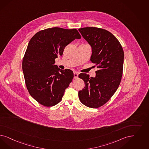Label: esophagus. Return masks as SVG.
<instances>
[{
    "mask_svg": "<svg viewBox=\"0 0 149 149\" xmlns=\"http://www.w3.org/2000/svg\"><path fill=\"white\" fill-rule=\"evenodd\" d=\"M78 75H79V74H78V72H74V77L75 79H77Z\"/></svg>",
    "mask_w": 149,
    "mask_h": 149,
    "instance_id": "34e87169",
    "label": "esophagus"
}]
</instances>
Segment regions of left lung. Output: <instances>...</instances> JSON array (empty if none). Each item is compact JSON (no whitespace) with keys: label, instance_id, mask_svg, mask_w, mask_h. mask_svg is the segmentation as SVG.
Listing matches in <instances>:
<instances>
[{"label":"left lung","instance_id":"left-lung-1","mask_svg":"<svg viewBox=\"0 0 149 149\" xmlns=\"http://www.w3.org/2000/svg\"><path fill=\"white\" fill-rule=\"evenodd\" d=\"M79 31L92 48L90 61L97 67L96 77L81 73L85 86L79 91L80 101L85 106L97 108L110 100L118 89L123 74L124 52L117 38L101 28L88 27Z\"/></svg>","mask_w":149,"mask_h":149}]
</instances>
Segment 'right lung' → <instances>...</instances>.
<instances>
[{"instance_id": "obj_1", "label": "right lung", "mask_w": 149, "mask_h": 149, "mask_svg": "<svg viewBox=\"0 0 149 149\" xmlns=\"http://www.w3.org/2000/svg\"><path fill=\"white\" fill-rule=\"evenodd\" d=\"M81 36L77 29L52 27L37 32L31 38L22 60L26 87L42 105L52 107L62 100L74 77L70 69L61 70L54 64L65 47Z\"/></svg>"}]
</instances>
